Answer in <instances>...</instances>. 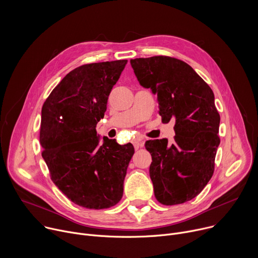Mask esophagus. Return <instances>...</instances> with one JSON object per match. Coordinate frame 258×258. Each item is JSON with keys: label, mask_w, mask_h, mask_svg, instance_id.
<instances>
[{"label": "esophagus", "mask_w": 258, "mask_h": 258, "mask_svg": "<svg viewBox=\"0 0 258 258\" xmlns=\"http://www.w3.org/2000/svg\"><path fill=\"white\" fill-rule=\"evenodd\" d=\"M133 144H134V147H135V149H136V150H138V149L140 148L141 144H140V142H139L138 140H134V141H133Z\"/></svg>", "instance_id": "34e87169"}]
</instances>
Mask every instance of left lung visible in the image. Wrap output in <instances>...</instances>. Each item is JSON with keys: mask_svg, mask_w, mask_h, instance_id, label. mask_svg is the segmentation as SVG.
<instances>
[{"mask_svg": "<svg viewBox=\"0 0 258 258\" xmlns=\"http://www.w3.org/2000/svg\"><path fill=\"white\" fill-rule=\"evenodd\" d=\"M140 85L156 95L162 122L175 121L172 143H145L151 153L149 173L156 199L175 205L195 198L214 170L220 140V117L214 94L196 71L181 60L154 56L131 60Z\"/></svg>", "mask_w": 258, "mask_h": 258, "instance_id": "8db88e82", "label": "left lung"}]
</instances>
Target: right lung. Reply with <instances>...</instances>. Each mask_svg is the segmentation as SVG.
<instances>
[{
	"mask_svg": "<svg viewBox=\"0 0 258 258\" xmlns=\"http://www.w3.org/2000/svg\"><path fill=\"white\" fill-rule=\"evenodd\" d=\"M127 60L92 63L70 71L42 108V156L56 187L89 209L117 204L135 153L131 143L101 138L96 125Z\"/></svg>",
	"mask_w": 258,
	"mask_h": 258,
	"instance_id": "add662e5",
	"label": "right lung"
}]
</instances>
